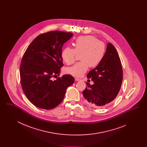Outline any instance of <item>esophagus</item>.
<instances>
[{
	"instance_id": "obj_1",
	"label": "esophagus",
	"mask_w": 147,
	"mask_h": 147,
	"mask_svg": "<svg viewBox=\"0 0 147 147\" xmlns=\"http://www.w3.org/2000/svg\"><path fill=\"white\" fill-rule=\"evenodd\" d=\"M75 81L76 82H79V81H81V79L78 78H75Z\"/></svg>"
}]
</instances>
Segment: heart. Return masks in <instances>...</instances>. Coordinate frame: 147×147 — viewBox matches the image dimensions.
<instances>
[{
    "label": "heart",
    "mask_w": 147,
    "mask_h": 147,
    "mask_svg": "<svg viewBox=\"0 0 147 147\" xmlns=\"http://www.w3.org/2000/svg\"><path fill=\"white\" fill-rule=\"evenodd\" d=\"M74 49L67 47L62 52V58L68 65L74 63L77 54L81 62L67 69V73L77 77H82L89 67H96L105 56V44L95 37L88 35L79 37L74 43Z\"/></svg>",
    "instance_id": "obj_1"
}]
</instances>
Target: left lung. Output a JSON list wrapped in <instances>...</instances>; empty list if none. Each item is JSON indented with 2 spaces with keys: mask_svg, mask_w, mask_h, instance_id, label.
Returning a JSON list of instances; mask_svg holds the SVG:
<instances>
[{
  "mask_svg": "<svg viewBox=\"0 0 147 147\" xmlns=\"http://www.w3.org/2000/svg\"><path fill=\"white\" fill-rule=\"evenodd\" d=\"M94 84L86 83L83 91L85 102L101 107L109 105L119 94L123 79V70L119 54L112 43L107 45L105 56L100 64L87 74Z\"/></svg>",
  "mask_w": 147,
  "mask_h": 147,
  "instance_id": "left-lung-1",
  "label": "left lung"
}]
</instances>
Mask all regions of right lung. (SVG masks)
Listing matches in <instances>:
<instances>
[{"label": "right lung", "mask_w": 147, "mask_h": 147, "mask_svg": "<svg viewBox=\"0 0 147 147\" xmlns=\"http://www.w3.org/2000/svg\"><path fill=\"white\" fill-rule=\"evenodd\" d=\"M73 34L59 31L38 35L25 52L20 67L22 90L28 100L36 107L52 109L63 101L68 86L74 82L69 74L58 77L63 67V44Z\"/></svg>", "instance_id": "obj_1"}]
</instances>
